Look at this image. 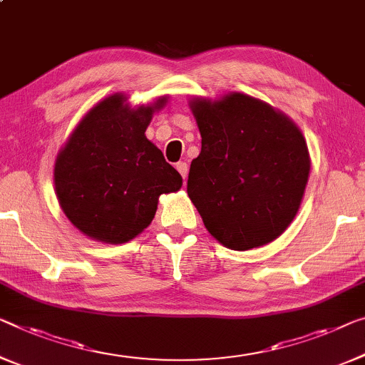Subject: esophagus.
I'll return each instance as SVG.
<instances>
[{
  "label": "esophagus",
  "instance_id": "1",
  "mask_svg": "<svg viewBox=\"0 0 365 365\" xmlns=\"http://www.w3.org/2000/svg\"><path fill=\"white\" fill-rule=\"evenodd\" d=\"M177 170L180 172V175L183 177V180H187V177H188V165L185 164V162H178Z\"/></svg>",
  "mask_w": 365,
  "mask_h": 365
}]
</instances>
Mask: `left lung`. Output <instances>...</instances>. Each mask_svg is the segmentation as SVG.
Here are the masks:
<instances>
[{
    "instance_id": "8db88e82",
    "label": "left lung",
    "mask_w": 365,
    "mask_h": 365,
    "mask_svg": "<svg viewBox=\"0 0 365 365\" xmlns=\"http://www.w3.org/2000/svg\"><path fill=\"white\" fill-rule=\"evenodd\" d=\"M201 134L187 192L205 227L232 251L265 246L300 210L309 152L300 128L259 98L232 91L188 103Z\"/></svg>"
}]
</instances>
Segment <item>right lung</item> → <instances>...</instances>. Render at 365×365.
Instances as JSON below:
<instances>
[{
    "label": "right lung",
    "instance_id": "add662e5",
    "mask_svg": "<svg viewBox=\"0 0 365 365\" xmlns=\"http://www.w3.org/2000/svg\"><path fill=\"white\" fill-rule=\"evenodd\" d=\"M124 93L91 108L58 150L56 195L68 221L95 241L124 244L154 220L159 197L182 188V175L145 138L155 111L167 105L133 108Z\"/></svg>",
    "mask_w": 365,
    "mask_h": 365
}]
</instances>
